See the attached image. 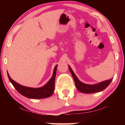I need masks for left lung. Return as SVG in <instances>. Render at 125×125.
Instances as JSON below:
<instances>
[{"label":"left lung","instance_id":"1","mask_svg":"<svg viewBox=\"0 0 125 125\" xmlns=\"http://www.w3.org/2000/svg\"><path fill=\"white\" fill-rule=\"evenodd\" d=\"M68 67L71 75L73 76V80L75 81V85L77 89L79 92L84 93V94H93V93L102 91L106 88L112 81V78H111L108 79V80L94 84H87L84 83L79 80L77 77L73 73L72 69L71 68L70 66L69 65Z\"/></svg>","mask_w":125,"mask_h":125}]
</instances>
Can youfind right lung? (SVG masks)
<instances>
[{"label": "right lung", "mask_w": 125, "mask_h": 125, "mask_svg": "<svg viewBox=\"0 0 125 125\" xmlns=\"http://www.w3.org/2000/svg\"><path fill=\"white\" fill-rule=\"evenodd\" d=\"M57 65H56L53 71V74L52 78L43 86L38 88H33L21 85L17 83L10 78L7 72V76L10 83L12 84L14 88L19 93L31 99H43L51 96L54 92L55 90V79Z\"/></svg>", "instance_id": "right-lung-1"}]
</instances>
